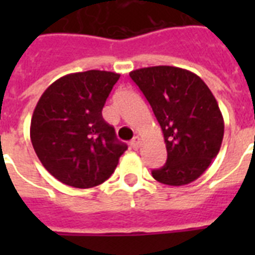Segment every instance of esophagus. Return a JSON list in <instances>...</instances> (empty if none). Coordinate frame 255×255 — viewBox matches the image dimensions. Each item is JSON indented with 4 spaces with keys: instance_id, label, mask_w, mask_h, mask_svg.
I'll use <instances>...</instances> for the list:
<instances>
[{
    "instance_id": "1",
    "label": "esophagus",
    "mask_w": 255,
    "mask_h": 255,
    "mask_svg": "<svg viewBox=\"0 0 255 255\" xmlns=\"http://www.w3.org/2000/svg\"><path fill=\"white\" fill-rule=\"evenodd\" d=\"M140 147V139L136 136V137H133L131 141V148H133V149H137V148Z\"/></svg>"
}]
</instances>
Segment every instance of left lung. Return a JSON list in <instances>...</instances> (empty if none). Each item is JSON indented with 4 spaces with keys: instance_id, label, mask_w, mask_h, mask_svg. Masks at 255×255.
Masks as SVG:
<instances>
[{
    "instance_id": "8db88e82",
    "label": "left lung",
    "mask_w": 255,
    "mask_h": 255,
    "mask_svg": "<svg viewBox=\"0 0 255 255\" xmlns=\"http://www.w3.org/2000/svg\"><path fill=\"white\" fill-rule=\"evenodd\" d=\"M159 122L167 147V163L152 176L161 184L186 185L197 180L218 155L224 118L209 87L192 71L173 66L133 70Z\"/></svg>"
}]
</instances>
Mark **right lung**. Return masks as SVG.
Here are the masks:
<instances>
[{"mask_svg":"<svg viewBox=\"0 0 255 255\" xmlns=\"http://www.w3.org/2000/svg\"><path fill=\"white\" fill-rule=\"evenodd\" d=\"M120 74L100 70L65 75L46 88L30 124V139L42 165L66 185L92 188L115 170L127 145L102 110Z\"/></svg>","mask_w":255,"mask_h":255,"instance_id":"right-lung-1","label":"right lung"}]
</instances>
